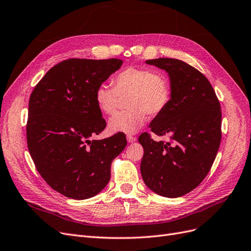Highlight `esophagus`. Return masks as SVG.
<instances>
[{"instance_id": "esophagus-1", "label": "esophagus", "mask_w": 251, "mask_h": 251, "mask_svg": "<svg viewBox=\"0 0 251 251\" xmlns=\"http://www.w3.org/2000/svg\"><path fill=\"white\" fill-rule=\"evenodd\" d=\"M126 138H127V142H128V143H134V142L136 141V137H135V136H132V135H130V134H128V135L126 136Z\"/></svg>"}]
</instances>
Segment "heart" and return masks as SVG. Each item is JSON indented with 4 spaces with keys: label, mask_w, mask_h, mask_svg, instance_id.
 I'll return each mask as SVG.
<instances>
[{
    "label": "heart",
    "mask_w": 251,
    "mask_h": 251,
    "mask_svg": "<svg viewBox=\"0 0 251 251\" xmlns=\"http://www.w3.org/2000/svg\"><path fill=\"white\" fill-rule=\"evenodd\" d=\"M113 86L101 83L95 90L96 104L106 115L117 110L120 97L129 95V109L120 111L108 120L111 132H136L145 124L147 114L160 115L171 101L168 77L148 68L128 67L122 70L113 78Z\"/></svg>",
    "instance_id": "b5f03b06"
}]
</instances>
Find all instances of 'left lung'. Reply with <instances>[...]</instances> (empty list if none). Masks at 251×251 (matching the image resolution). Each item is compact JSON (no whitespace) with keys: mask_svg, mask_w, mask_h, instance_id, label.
I'll return each instance as SVG.
<instances>
[{"mask_svg":"<svg viewBox=\"0 0 251 251\" xmlns=\"http://www.w3.org/2000/svg\"><path fill=\"white\" fill-rule=\"evenodd\" d=\"M169 73L171 101L150 124L151 131L170 141L156 142L143 133L141 174L145 184L165 198L184 196L201 183L215 160L221 141L220 103L210 81L177 59L147 60Z\"/></svg>","mask_w":251,"mask_h":251,"instance_id":"obj_1","label":"left lung"}]
</instances>
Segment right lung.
Here are the masks:
<instances>
[{"label":"right lung","instance_id":"right-lung-1","mask_svg":"<svg viewBox=\"0 0 251 251\" xmlns=\"http://www.w3.org/2000/svg\"><path fill=\"white\" fill-rule=\"evenodd\" d=\"M120 59H69L37 83L29 101L26 143L38 173L73 200L96 196L110 179V164L127 145L123 133L90 140L104 130L96 88L122 66Z\"/></svg>","mask_w":251,"mask_h":251}]
</instances>
